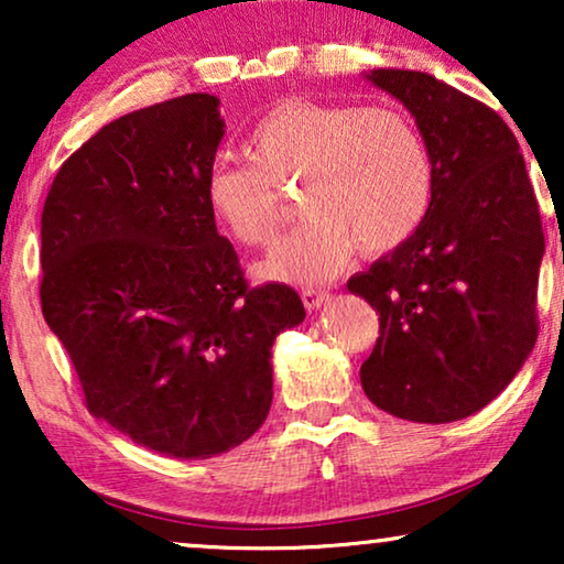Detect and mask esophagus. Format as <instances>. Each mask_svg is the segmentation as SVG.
<instances>
[{"label": "esophagus", "mask_w": 564, "mask_h": 564, "mask_svg": "<svg viewBox=\"0 0 564 564\" xmlns=\"http://www.w3.org/2000/svg\"><path fill=\"white\" fill-rule=\"evenodd\" d=\"M300 297H303V303L307 311H318L321 305H326L328 300V290H321V288H305L300 292Z\"/></svg>", "instance_id": "esophagus-1"}]
</instances>
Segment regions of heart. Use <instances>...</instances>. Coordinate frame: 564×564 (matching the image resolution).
<instances>
[{
    "label": "heart",
    "mask_w": 564,
    "mask_h": 564,
    "mask_svg": "<svg viewBox=\"0 0 564 564\" xmlns=\"http://www.w3.org/2000/svg\"><path fill=\"white\" fill-rule=\"evenodd\" d=\"M251 161H215L205 180L213 218L243 246H267L284 220L282 189H303L305 226L261 272L284 282H323L354 251L384 257L411 241L434 195V159L405 112L290 97L249 135Z\"/></svg>",
    "instance_id": "obj_1"
}]
</instances>
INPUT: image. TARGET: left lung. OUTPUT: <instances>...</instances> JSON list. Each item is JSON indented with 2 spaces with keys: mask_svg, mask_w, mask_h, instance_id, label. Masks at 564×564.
I'll list each match as a JSON object with an SVG mask.
<instances>
[{
  "mask_svg": "<svg viewBox=\"0 0 564 564\" xmlns=\"http://www.w3.org/2000/svg\"><path fill=\"white\" fill-rule=\"evenodd\" d=\"M415 118L434 159L411 241L349 280L380 313L361 388L398 419L449 423L498 398L534 349L544 257L519 141L496 110L423 72L367 74Z\"/></svg>",
  "mask_w": 564,
  "mask_h": 564,
  "instance_id": "1",
  "label": "left lung"
}]
</instances>
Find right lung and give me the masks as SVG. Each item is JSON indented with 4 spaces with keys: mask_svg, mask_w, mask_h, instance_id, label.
<instances>
[{
    "mask_svg": "<svg viewBox=\"0 0 564 564\" xmlns=\"http://www.w3.org/2000/svg\"><path fill=\"white\" fill-rule=\"evenodd\" d=\"M218 97L107 122L61 164L41 218V305L89 413L135 444L207 459L272 405V344L305 318L288 284L251 288L205 180Z\"/></svg>",
    "mask_w": 564,
    "mask_h": 564,
    "instance_id": "add662e5",
    "label": "right lung"
}]
</instances>
